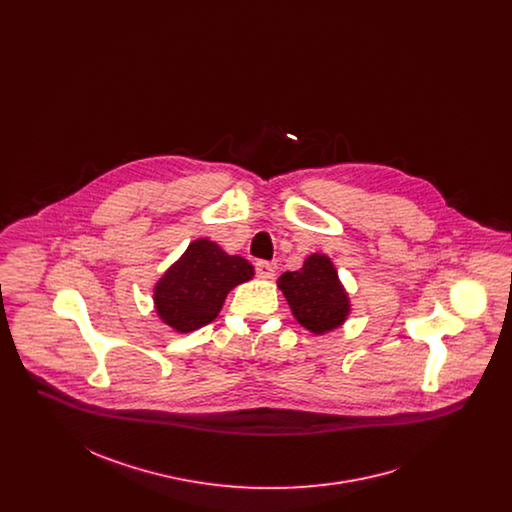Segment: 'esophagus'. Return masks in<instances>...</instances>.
Instances as JSON below:
<instances>
[{"label":"esophagus","instance_id":"esophagus-1","mask_svg":"<svg viewBox=\"0 0 512 512\" xmlns=\"http://www.w3.org/2000/svg\"><path fill=\"white\" fill-rule=\"evenodd\" d=\"M255 272L263 280H272L274 278V267L268 261H257L255 263Z\"/></svg>","mask_w":512,"mask_h":512}]
</instances>
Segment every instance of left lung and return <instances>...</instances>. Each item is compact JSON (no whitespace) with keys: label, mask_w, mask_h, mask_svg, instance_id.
<instances>
[{"label":"left lung","mask_w":512,"mask_h":512,"mask_svg":"<svg viewBox=\"0 0 512 512\" xmlns=\"http://www.w3.org/2000/svg\"><path fill=\"white\" fill-rule=\"evenodd\" d=\"M295 320L309 332L328 334L351 315V299L343 288L338 270L324 253H311L303 267L278 278Z\"/></svg>","instance_id":"8db88e82"}]
</instances>
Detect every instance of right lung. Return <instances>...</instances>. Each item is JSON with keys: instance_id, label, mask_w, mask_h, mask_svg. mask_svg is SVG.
<instances>
[{"instance_id": "right-lung-1", "label": "right lung", "mask_w": 512, "mask_h": 512, "mask_svg": "<svg viewBox=\"0 0 512 512\" xmlns=\"http://www.w3.org/2000/svg\"><path fill=\"white\" fill-rule=\"evenodd\" d=\"M253 274L255 268L244 257L197 238L155 282V313L174 332L190 334L219 317L226 295Z\"/></svg>"}]
</instances>
